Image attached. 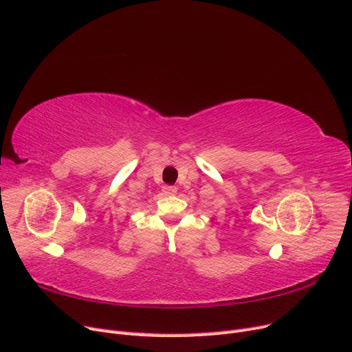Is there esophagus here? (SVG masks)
<instances>
[{"instance_id":"34e87169","label":"esophagus","mask_w":352,"mask_h":352,"mask_svg":"<svg viewBox=\"0 0 352 352\" xmlns=\"http://www.w3.org/2000/svg\"><path fill=\"white\" fill-rule=\"evenodd\" d=\"M163 192H164V195H175L177 192V188L176 186H170V185H164L163 186Z\"/></svg>"}]
</instances>
